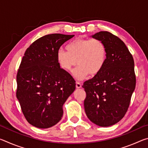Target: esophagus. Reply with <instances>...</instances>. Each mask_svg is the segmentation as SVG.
I'll return each instance as SVG.
<instances>
[{
	"label": "esophagus",
	"instance_id": "34e87169",
	"mask_svg": "<svg viewBox=\"0 0 148 148\" xmlns=\"http://www.w3.org/2000/svg\"><path fill=\"white\" fill-rule=\"evenodd\" d=\"M76 88H77V89L81 88V87H82V84H80L79 82H76Z\"/></svg>",
	"mask_w": 148,
	"mask_h": 148
}]
</instances>
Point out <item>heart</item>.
<instances>
[{"instance_id": "b5f03b06", "label": "heart", "mask_w": 148, "mask_h": 148, "mask_svg": "<svg viewBox=\"0 0 148 148\" xmlns=\"http://www.w3.org/2000/svg\"><path fill=\"white\" fill-rule=\"evenodd\" d=\"M66 51L59 49L57 61L59 66L70 71L77 64L72 74L75 78L82 79L89 74L97 76L103 69L107 59V49L103 42L98 39L77 38L66 46Z\"/></svg>"}]
</instances>
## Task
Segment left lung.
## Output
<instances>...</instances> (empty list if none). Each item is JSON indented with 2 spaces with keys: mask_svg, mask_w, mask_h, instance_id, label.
Returning a JSON list of instances; mask_svg holds the SVG:
<instances>
[{
  "mask_svg": "<svg viewBox=\"0 0 148 148\" xmlns=\"http://www.w3.org/2000/svg\"><path fill=\"white\" fill-rule=\"evenodd\" d=\"M92 37L104 42L107 59L102 71L85 82L84 108L91 122L109 127L119 122L126 114L136 86L134 62L126 45L108 31Z\"/></svg>",
  "mask_w": 148,
  "mask_h": 148,
  "instance_id": "left-lung-1",
  "label": "left lung"
}]
</instances>
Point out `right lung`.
<instances>
[{"mask_svg": "<svg viewBox=\"0 0 148 148\" xmlns=\"http://www.w3.org/2000/svg\"><path fill=\"white\" fill-rule=\"evenodd\" d=\"M74 36H42L27 49L21 60L16 97L27 121L37 128H49L61 119L62 106L76 89L74 79L57 61L60 47Z\"/></svg>", "mask_w": 148, "mask_h": 148, "instance_id": "obj_1", "label": "right lung"}]
</instances>
